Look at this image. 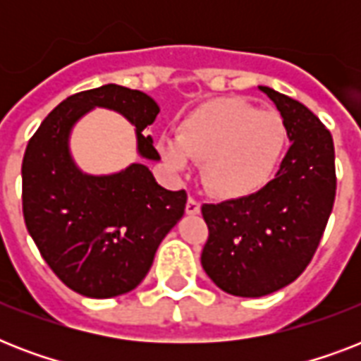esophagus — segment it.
Masks as SVG:
<instances>
[{
    "label": "esophagus",
    "mask_w": 361,
    "mask_h": 361,
    "mask_svg": "<svg viewBox=\"0 0 361 361\" xmlns=\"http://www.w3.org/2000/svg\"><path fill=\"white\" fill-rule=\"evenodd\" d=\"M185 212H187V215H197L198 212H200V202H198L197 198L189 197V200H187V206H185Z\"/></svg>",
    "instance_id": "esophagus-1"
}]
</instances>
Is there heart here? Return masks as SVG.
I'll return each mask as SVG.
<instances>
[{
  "mask_svg": "<svg viewBox=\"0 0 361 361\" xmlns=\"http://www.w3.org/2000/svg\"><path fill=\"white\" fill-rule=\"evenodd\" d=\"M286 147L285 121L277 112L257 110L234 97L200 104L163 136L159 152L174 172L202 159V180L221 198L251 195L271 178Z\"/></svg>",
  "mask_w": 361,
  "mask_h": 361,
  "instance_id": "heart-1",
  "label": "heart"
}]
</instances>
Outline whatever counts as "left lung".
Returning <instances> with one entry per match:
<instances>
[{
    "mask_svg": "<svg viewBox=\"0 0 361 361\" xmlns=\"http://www.w3.org/2000/svg\"><path fill=\"white\" fill-rule=\"evenodd\" d=\"M258 90L279 110L290 147L260 191L202 206L209 231L204 271L241 298L266 296L302 275L324 234L337 185L330 130L302 103L268 86Z\"/></svg>",
    "mask_w": 361,
    "mask_h": 361,
    "instance_id": "obj_1",
    "label": "left lung"
}]
</instances>
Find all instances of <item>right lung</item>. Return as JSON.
<instances>
[{
	"label": "right lung",
	"instance_id": "right-lung-1",
	"mask_svg": "<svg viewBox=\"0 0 361 361\" xmlns=\"http://www.w3.org/2000/svg\"><path fill=\"white\" fill-rule=\"evenodd\" d=\"M93 109L121 114L136 130V152L159 161L152 136L159 104L118 86L71 95L44 118L22 161V209L30 236L54 274L87 298H114L140 285L159 243L183 217L187 192L169 191L146 164L109 176L82 172L71 155V130Z\"/></svg>",
	"mask_w": 361,
	"mask_h": 361
}]
</instances>
